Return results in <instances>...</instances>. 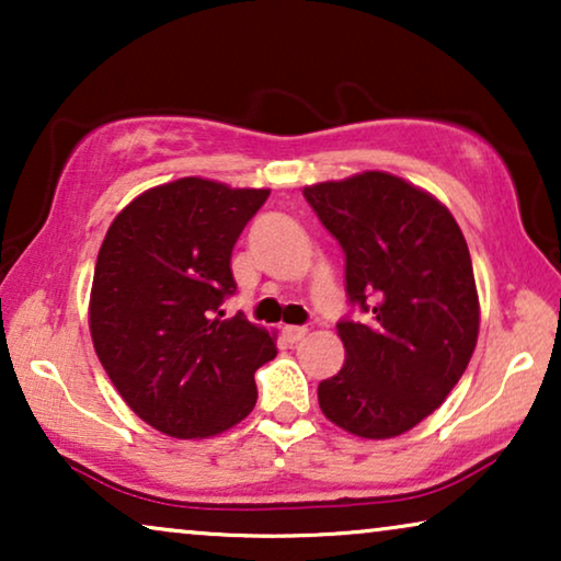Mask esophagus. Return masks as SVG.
<instances>
[{"label":"esophagus","instance_id":"1","mask_svg":"<svg viewBox=\"0 0 561 561\" xmlns=\"http://www.w3.org/2000/svg\"><path fill=\"white\" fill-rule=\"evenodd\" d=\"M304 336H306V327H283V340L290 344L304 340Z\"/></svg>","mask_w":561,"mask_h":561}]
</instances>
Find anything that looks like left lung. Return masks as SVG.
<instances>
[{
  "label": "left lung",
  "instance_id": "left-lung-1",
  "mask_svg": "<svg viewBox=\"0 0 561 561\" xmlns=\"http://www.w3.org/2000/svg\"><path fill=\"white\" fill-rule=\"evenodd\" d=\"M344 250V280L363 321L336 324L342 370L319 382L329 421L390 439L434 413L470 363L480 301L465 234L432 194L382 171L304 188Z\"/></svg>",
  "mask_w": 561,
  "mask_h": 561
}]
</instances>
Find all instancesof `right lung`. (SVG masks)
<instances>
[{
	"label": "right lung",
	"mask_w": 561,
	"mask_h": 561,
	"mask_svg": "<svg viewBox=\"0 0 561 561\" xmlns=\"http://www.w3.org/2000/svg\"><path fill=\"white\" fill-rule=\"evenodd\" d=\"M267 188L179 179L145 191L112 221L96 257L89 329L125 403L175 439L221 434L255 409V370L275 342L242 313L232 248Z\"/></svg>",
	"instance_id": "add662e5"
}]
</instances>
